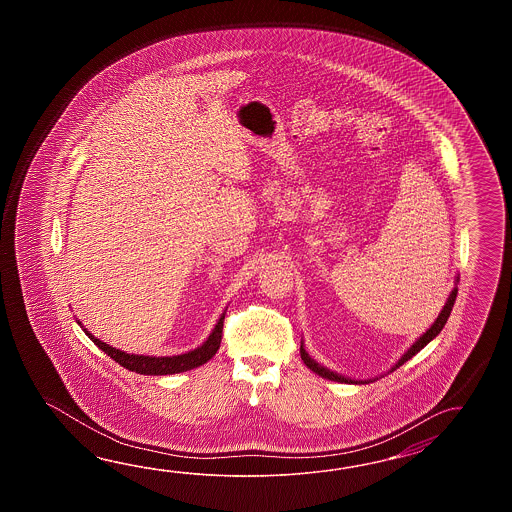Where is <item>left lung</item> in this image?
I'll use <instances>...</instances> for the list:
<instances>
[{
    "mask_svg": "<svg viewBox=\"0 0 512 512\" xmlns=\"http://www.w3.org/2000/svg\"><path fill=\"white\" fill-rule=\"evenodd\" d=\"M456 296H457V289H454L452 293H450V296H448V302H446L445 307H443V311L439 313V316H437V320H435L434 324H432V327L426 331L425 335L423 337L419 338L417 342H415L414 346L412 348L408 349L406 353H404L403 357H401V360L393 366V370H397L399 366H403L404 362L406 360L412 359L414 355H417L421 349L425 348L426 344L432 340V338L437 337L439 333H441V329L445 327L446 320H448V316H450V313H452V307H454V302H456ZM300 355H302V360H304L305 366L309 368L311 371H315L316 375H320V377H324V379H329V381H337V382H362V381H351V379H346V377H342V375H337V373H333V371L326 370L324 366H318L316 364L315 360L311 359L307 353H305L304 346L300 348Z\"/></svg>",
    "mask_w": 512,
    "mask_h": 512,
    "instance_id": "obj_1",
    "label": "left lung"
}]
</instances>
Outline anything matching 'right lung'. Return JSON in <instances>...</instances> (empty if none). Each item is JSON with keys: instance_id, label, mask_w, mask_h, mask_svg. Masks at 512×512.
I'll return each mask as SVG.
<instances>
[{"instance_id": "right-lung-1", "label": "right lung", "mask_w": 512, "mask_h": 512, "mask_svg": "<svg viewBox=\"0 0 512 512\" xmlns=\"http://www.w3.org/2000/svg\"><path fill=\"white\" fill-rule=\"evenodd\" d=\"M223 320H225V315H221L214 331L210 333V337L207 338V342L203 346H199L194 351H188L185 355H177V357L130 355V353H124L120 349L111 348L106 342H102V340L93 337L91 333H87L86 329L84 331H86L87 337L97 344L98 348L102 349L115 362H119L122 368L141 373V375H172V373L194 370V368L205 364L216 355L219 344H221V337H223Z\"/></svg>"}]
</instances>
